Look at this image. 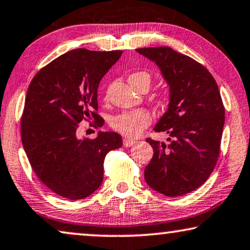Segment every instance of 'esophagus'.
I'll list each match as a JSON object with an SVG mask.
<instances>
[{
  "mask_svg": "<svg viewBox=\"0 0 250 250\" xmlns=\"http://www.w3.org/2000/svg\"><path fill=\"white\" fill-rule=\"evenodd\" d=\"M136 144V142L133 139H129V138H125L124 139V146L125 147H131Z\"/></svg>",
  "mask_w": 250,
  "mask_h": 250,
  "instance_id": "obj_1",
  "label": "esophagus"
}]
</instances>
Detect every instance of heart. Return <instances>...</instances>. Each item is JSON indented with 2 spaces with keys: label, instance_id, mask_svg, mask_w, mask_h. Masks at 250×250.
I'll return each mask as SVG.
<instances>
[{
  "label": "heart",
  "instance_id": "obj_1",
  "mask_svg": "<svg viewBox=\"0 0 250 250\" xmlns=\"http://www.w3.org/2000/svg\"><path fill=\"white\" fill-rule=\"evenodd\" d=\"M130 83H139L146 85L149 88L152 83V76L146 71H136L129 76ZM157 102H164L167 100V95L160 93L155 96ZM152 122V118L148 112L144 110L126 111L119 114L112 120V126L115 131L126 137H137L146 126H148Z\"/></svg>",
  "mask_w": 250,
  "mask_h": 250
}]
</instances>
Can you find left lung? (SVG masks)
Segmentation results:
<instances>
[{
  "instance_id": "1",
  "label": "left lung",
  "mask_w": 250,
  "mask_h": 250,
  "mask_svg": "<svg viewBox=\"0 0 250 250\" xmlns=\"http://www.w3.org/2000/svg\"><path fill=\"white\" fill-rule=\"evenodd\" d=\"M137 52L159 65L170 86L168 108L154 128L170 138L167 144L146 139L154 155L145 180L162 195H186L208 179L219 160L226 119L219 87L205 66L171 47Z\"/></svg>"
}]
</instances>
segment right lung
Wrapping results in <instances>:
<instances>
[{
	"mask_svg": "<svg viewBox=\"0 0 250 250\" xmlns=\"http://www.w3.org/2000/svg\"><path fill=\"white\" fill-rule=\"evenodd\" d=\"M122 51L77 48L42 68L28 87L21 117V140L38 179L54 194L83 199L102 185L104 159L120 148L117 132L80 138L79 125H103L97 114V88Z\"/></svg>",
	"mask_w": 250,
	"mask_h": 250,
	"instance_id": "right-lung-1",
	"label": "right lung"
}]
</instances>
